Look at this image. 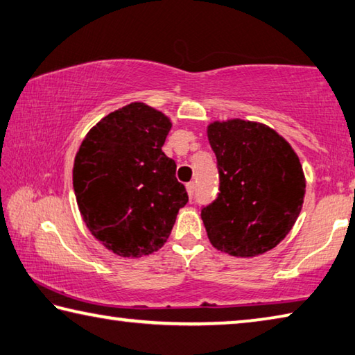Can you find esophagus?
Returning a JSON list of instances; mask_svg holds the SVG:
<instances>
[{
	"mask_svg": "<svg viewBox=\"0 0 355 355\" xmlns=\"http://www.w3.org/2000/svg\"><path fill=\"white\" fill-rule=\"evenodd\" d=\"M186 191H188L189 197L192 198V196H194V192H196V183L194 182H189L188 184H186Z\"/></svg>",
	"mask_w": 355,
	"mask_h": 355,
	"instance_id": "obj_1",
	"label": "esophagus"
}]
</instances>
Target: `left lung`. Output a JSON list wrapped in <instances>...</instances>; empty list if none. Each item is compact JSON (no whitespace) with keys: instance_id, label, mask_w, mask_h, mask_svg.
I'll return each mask as SVG.
<instances>
[{"instance_id":"8db88e82","label":"left lung","mask_w":355,"mask_h":355,"mask_svg":"<svg viewBox=\"0 0 355 355\" xmlns=\"http://www.w3.org/2000/svg\"><path fill=\"white\" fill-rule=\"evenodd\" d=\"M208 139L220 178L217 198L202 209L212 247L236 257L275 248L302 208L306 178L298 155L259 122L216 121Z\"/></svg>"}]
</instances>
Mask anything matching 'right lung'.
<instances>
[{"label":"right lung","instance_id":"obj_1","mask_svg":"<svg viewBox=\"0 0 355 355\" xmlns=\"http://www.w3.org/2000/svg\"><path fill=\"white\" fill-rule=\"evenodd\" d=\"M171 127L166 114L132 102L102 118L76 153L73 186L83 222L121 257L163 247L188 203L175 161L161 150Z\"/></svg>","mask_w":355,"mask_h":355}]
</instances>
